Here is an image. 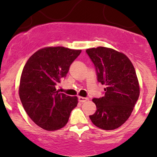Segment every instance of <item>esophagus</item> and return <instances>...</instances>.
Returning a JSON list of instances; mask_svg holds the SVG:
<instances>
[{"instance_id": "esophagus-1", "label": "esophagus", "mask_w": 157, "mask_h": 157, "mask_svg": "<svg viewBox=\"0 0 157 157\" xmlns=\"http://www.w3.org/2000/svg\"><path fill=\"white\" fill-rule=\"evenodd\" d=\"M88 100H89V99H88L87 97H78V100L80 102H84L87 101Z\"/></svg>"}]
</instances>
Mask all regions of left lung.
Wrapping results in <instances>:
<instances>
[{
	"mask_svg": "<svg viewBox=\"0 0 157 157\" xmlns=\"http://www.w3.org/2000/svg\"><path fill=\"white\" fill-rule=\"evenodd\" d=\"M97 72V81L105 85V95L94 98L97 111L89 117L94 125L113 130L130 117L140 96V86L132 63L124 54L100 47L86 50Z\"/></svg>",
	"mask_w": 157,
	"mask_h": 157,
	"instance_id": "8db88e82",
	"label": "left lung"
}]
</instances>
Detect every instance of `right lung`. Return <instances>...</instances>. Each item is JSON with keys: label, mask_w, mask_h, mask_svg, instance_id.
<instances>
[{"label": "right lung", "mask_w": 157, "mask_h": 157, "mask_svg": "<svg viewBox=\"0 0 157 157\" xmlns=\"http://www.w3.org/2000/svg\"><path fill=\"white\" fill-rule=\"evenodd\" d=\"M80 53L81 50L62 46L44 48L33 54L23 67L20 99L32 121L45 130L64 127L77 105V97L60 93L55 87Z\"/></svg>", "instance_id": "add662e5"}]
</instances>
